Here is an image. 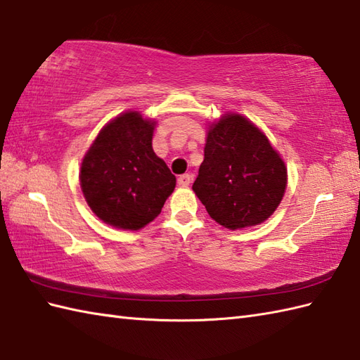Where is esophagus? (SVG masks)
Listing matches in <instances>:
<instances>
[{"label": "esophagus", "mask_w": 360, "mask_h": 360, "mask_svg": "<svg viewBox=\"0 0 360 360\" xmlns=\"http://www.w3.org/2000/svg\"><path fill=\"white\" fill-rule=\"evenodd\" d=\"M190 182H192V176H190L188 173H186V174H181L179 178H178V184H179L181 187H187V186H190Z\"/></svg>", "instance_id": "esophagus-1"}]
</instances>
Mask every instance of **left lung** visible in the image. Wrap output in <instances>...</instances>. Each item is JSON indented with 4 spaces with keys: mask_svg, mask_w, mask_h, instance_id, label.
Masks as SVG:
<instances>
[{
    "mask_svg": "<svg viewBox=\"0 0 360 360\" xmlns=\"http://www.w3.org/2000/svg\"><path fill=\"white\" fill-rule=\"evenodd\" d=\"M288 170L267 137L241 114L212 124L193 192L231 231L262 224L283 200Z\"/></svg>",
    "mask_w": 360,
    "mask_h": 360,
    "instance_id": "8db88e82",
    "label": "left lung"
}]
</instances>
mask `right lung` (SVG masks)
<instances>
[{
    "instance_id": "obj_1",
    "label": "right lung",
    "mask_w": 360,
    "mask_h": 360,
    "mask_svg": "<svg viewBox=\"0 0 360 360\" xmlns=\"http://www.w3.org/2000/svg\"><path fill=\"white\" fill-rule=\"evenodd\" d=\"M156 122L127 111L106 124L80 168L83 196L103 223L139 231L155 219L172 195L176 178L153 151Z\"/></svg>"
}]
</instances>
